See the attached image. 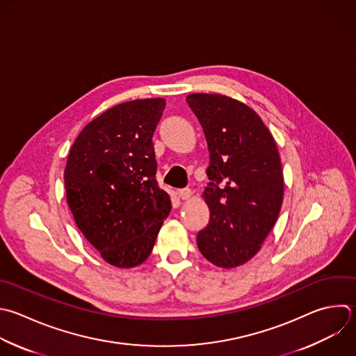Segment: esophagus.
Instances as JSON below:
<instances>
[{"label": "esophagus", "instance_id": "obj_1", "mask_svg": "<svg viewBox=\"0 0 356 356\" xmlns=\"http://www.w3.org/2000/svg\"><path fill=\"white\" fill-rule=\"evenodd\" d=\"M192 191L189 189V188H185V189H181L179 192H178V195H179V197L182 199V200H186V199H189L191 196H192Z\"/></svg>", "mask_w": 356, "mask_h": 356}]
</instances>
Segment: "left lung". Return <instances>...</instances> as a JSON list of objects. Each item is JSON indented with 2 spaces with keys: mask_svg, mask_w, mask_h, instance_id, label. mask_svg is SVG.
Here are the masks:
<instances>
[{
  "mask_svg": "<svg viewBox=\"0 0 356 356\" xmlns=\"http://www.w3.org/2000/svg\"><path fill=\"white\" fill-rule=\"evenodd\" d=\"M186 102L209 146L203 192L209 224L197 248L213 264L232 268L250 260L274 227L284 195L281 160L273 135L246 104L222 95L195 93Z\"/></svg>",
  "mask_w": 356,
  "mask_h": 356,
  "instance_id": "obj_1",
  "label": "left lung"
}]
</instances>
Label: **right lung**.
I'll return each instance as SVG.
<instances>
[{"label":"right lung","instance_id":"add662e5","mask_svg":"<svg viewBox=\"0 0 356 356\" xmlns=\"http://www.w3.org/2000/svg\"><path fill=\"white\" fill-rule=\"evenodd\" d=\"M164 107V99H146L107 110L82 129L68 156L64 181L75 222L121 268L149 257L171 210L153 146Z\"/></svg>","mask_w":356,"mask_h":356}]
</instances>
